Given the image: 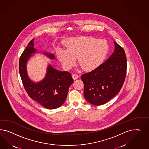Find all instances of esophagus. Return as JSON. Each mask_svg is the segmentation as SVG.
Wrapping results in <instances>:
<instances>
[{"label": "esophagus", "mask_w": 149, "mask_h": 149, "mask_svg": "<svg viewBox=\"0 0 149 149\" xmlns=\"http://www.w3.org/2000/svg\"><path fill=\"white\" fill-rule=\"evenodd\" d=\"M72 77L74 80H77V79L79 77V75H77V74H72Z\"/></svg>", "instance_id": "1"}]
</instances>
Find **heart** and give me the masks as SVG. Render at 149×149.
Instances as JSON below:
<instances>
[{"label":"heart","mask_w":149,"mask_h":149,"mask_svg":"<svg viewBox=\"0 0 149 149\" xmlns=\"http://www.w3.org/2000/svg\"><path fill=\"white\" fill-rule=\"evenodd\" d=\"M66 49H59L57 57L63 67L69 69L78 63L85 70L95 69L103 63L108 52L107 41L93 37L80 36L68 39L65 42Z\"/></svg>","instance_id":"b5f03b06"}]
</instances>
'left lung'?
Masks as SVG:
<instances>
[{"mask_svg":"<svg viewBox=\"0 0 149 149\" xmlns=\"http://www.w3.org/2000/svg\"><path fill=\"white\" fill-rule=\"evenodd\" d=\"M115 50L104 63L90 72L81 75L84 95L95 105L108 102L121 90L125 80L127 58L125 50L114 41Z\"/></svg>","mask_w":149,"mask_h":149,"instance_id":"left-lung-1","label":"left lung"}]
</instances>
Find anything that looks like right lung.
I'll list each match as a JSON object with an SVG mask.
<instances>
[{"label": "right lung", "mask_w": 149, "mask_h": 149, "mask_svg": "<svg viewBox=\"0 0 149 149\" xmlns=\"http://www.w3.org/2000/svg\"><path fill=\"white\" fill-rule=\"evenodd\" d=\"M33 39L23 51L19 59V72L23 85L31 98L44 107L54 109L64 103L68 95V89L74 80L68 72L59 71L49 65L45 78L38 83L31 81L28 77L26 64L31 54L36 53ZM51 59H54L52 54L44 53Z\"/></svg>", "instance_id": "add662e5"}]
</instances>
